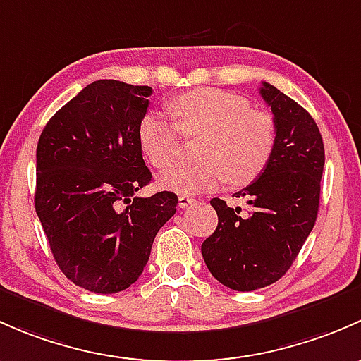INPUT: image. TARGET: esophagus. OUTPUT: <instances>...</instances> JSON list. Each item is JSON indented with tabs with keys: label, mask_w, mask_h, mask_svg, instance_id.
Listing matches in <instances>:
<instances>
[{
	"label": "esophagus",
	"mask_w": 361,
	"mask_h": 361,
	"mask_svg": "<svg viewBox=\"0 0 361 361\" xmlns=\"http://www.w3.org/2000/svg\"><path fill=\"white\" fill-rule=\"evenodd\" d=\"M195 203H196L195 196H191V195H180L179 196V207L180 208H188V207L195 205Z\"/></svg>",
	"instance_id": "1"
}]
</instances>
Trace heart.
<instances>
[{"instance_id": "heart-1", "label": "heart", "mask_w": 361, "mask_h": 361, "mask_svg": "<svg viewBox=\"0 0 361 361\" xmlns=\"http://www.w3.org/2000/svg\"><path fill=\"white\" fill-rule=\"evenodd\" d=\"M173 123L151 111L140 120L137 139L154 169H166L180 153V133H202L196 144L200 159L182 163L158 177L161 188L184 195L212 189L229 180L247 185L261 177L276 147V123L266 111L252 109L241 95L202 87L172 100Z\"/></svg>"}]
</instances>
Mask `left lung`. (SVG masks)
<instances>
[{"label": "left lung", "mask_w": 361, "mask_h": 361, "mask_svg": "<svg viewBox=\"0 0 361 361\" xmlns=\"http://www.w3.org/2000/svg\"><path fill=\"white\" fill-rule=\"evenodd\" d=\"M261 95L276 123L273 158L259 179L235 192L247 198V212L212 200L219 224L202 245L212 276L238 292L267 287L290 269L317 222L325 165L311 114L269 83H262Z\"/></svg>", "instance_id": "obj_1"}]
</instances>
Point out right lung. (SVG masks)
Instances as JSON below:
<instances>
[{"label":"right lung","instance_id":"1","mask_svg":"<svg viewBox=\"0 0 361 361\" xmlns=\"http://www.w3.org/2000/svg\"><path fill=\"white\" fill-rule=\"evenodd\" d=\"M151 94L94 81L39 135L36 214L57 266L85 290L116 293L135 283L156 233L177 212L176 192L135 196L151 182L137 139Z\"/></svg>","mask_w":361,"mask_h":361}]
</instances>
